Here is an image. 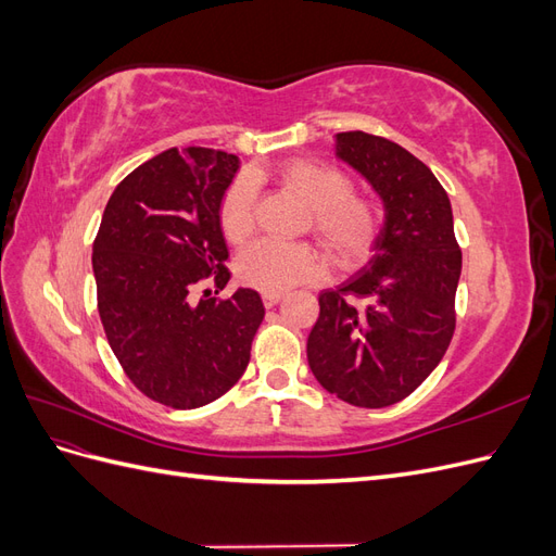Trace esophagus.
<instances>
[{
    "instance_id": "1",
    "label": "esophagus",
    "mask_w": 556,
    "mask_h": 556,
    "mask_svg": "<svg viewBox=\"0 0 556 556\" xmlns=\"http://www.w3.org/2000/svg\"><path fill=\"white\" fill-rule=\"evenodd\" d=\"M280 299H282V294H276V292H264L262 294V301H264L266 308H274Z\"/></svg>"
}]
</instances>
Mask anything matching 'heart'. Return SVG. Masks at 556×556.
<instances>
[{
	"instance_id": "1",
	"label": "heart",
	"mask_w": 556,
	"mask_h": 556,
	"mask_svg": "<svg viewBox=\"0 0 556 556\" xmlns=\"http://www.w3.org/2000/svg\"><path fill=\"white\" fill-rule=\"evenodd\" d=\"M262 172L239 176L220 201V227L229 243H243L255 229V182ZM282 188L311 208V229L327 255L343 268L362 264L380 233V208L374 199L352 192V180L333 164L317 160L285 162L276 172ZM237 276L260 292H288L325 276V262L311 245L257 241L237 260Z\"/></svg>"
}]
</instances>
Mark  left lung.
Wrapping results in <instances>:
<instances>
[{
    "label": "left lung",
    "mask_w": 556,
    "mask_h": 556,
    "mask_svg": "<svg viewBox=\"0 0 556 556\" xmlns=\"http://www.w3.org/2000/svg\"><path fill=\"white\" fill-rule=\"evenodd\" d=\"M333 148L382 199L384 223L362 271L319 294L308 364L329 394L384 408L413 394L445 355L462 250L447 192L425 162L366 131L336 134Z\"/></svg>",
    "instance_id": "left-lung-1"
}]
</instances>
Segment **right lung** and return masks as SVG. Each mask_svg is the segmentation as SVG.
<instances>
[{"mask_svg": "<svg viewBox=\"0 0 556 556\" xmlns=\"http://www.w3.org/2000/svg\"><path fill=\"white\" fill-rule=\"evenodd\" d=\"M239 164L213 148L164 150L117 185L92 245L113 355L148 399L178 410L239 382L264 319L255 290L194 299L208 276L217 290L229 280L220 201Z\"/></svg>", "mask_w": 556, "mask_h": 556, "instance_id": "add662e5", "label": "right lung"}]
</instances>
